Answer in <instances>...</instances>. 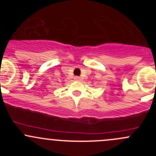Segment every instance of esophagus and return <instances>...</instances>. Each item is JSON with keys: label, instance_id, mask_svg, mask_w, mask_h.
<instances>
[{"label": "esophagus", "instance_id": "1", "mask_svg": "<svg viewBox=\"0 0 156 156\" xmlns=\"http://www.w3.org/2000/svg\"><path fill=\"white\" fill-rule=\"evenodd\" d=\"M74 79H75V81H80V80H81V78L78 76H75V78H74Z\"/></svg>", "mask_w": 156, "mask_h": 156}]
</instances>
